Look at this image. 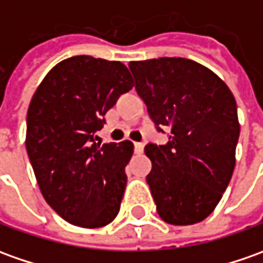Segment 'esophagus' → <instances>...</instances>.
I'll list each match as a JSON object with an SVG mask.
<instances>
[{
  "label": "esophagus",
  "instance_id": "1",
  "mask_svg": "<svg viewBox=\"0 0 263 263\" xmlns=\"http://www.w3.org/2000/svg\"><path fill=\"white\" fill-rule=\"evenodd\" d=\"M134 148H135V154H142V151H144V144H142V142H135V144H134Z\"/></svg>",
  "mask_w": 263,
  "mask_h": 263
}]
</instances>
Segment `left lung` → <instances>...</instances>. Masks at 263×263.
Here are the masks:
<instances>
[{
	"label": "left lung",
	"mask_w": 263,
	"mask_h": 263,
	"mask_svg": "<svg viewBox=\"0 0 263 263\" xmlns=\"http://www.w3.org/2000/svg\"><path fill=\"white\" fill-rule=\"evenodd\" d=\"M135 89L168 142L146 144L153 168L146 183L162 220H204L228 189L239 139L236 101L213 71L183 57L129 63Z\"/></svg>",
	"instance_id": "1"
}]
</instances>
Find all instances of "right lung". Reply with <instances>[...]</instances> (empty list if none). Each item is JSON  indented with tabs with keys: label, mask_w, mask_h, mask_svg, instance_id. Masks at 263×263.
<instances>
[{
	"label": "right lung",
	"mask_w": 263,
	"mask_h": 263,
	"mask_svg": "<svg viewBox=\"0 0 263 263\" xmlns=\"http://www.w3.org/2000/svg\"><path fill=\"white\" fill-rule=\"evenodd\" d=\"M132 86L121 62L74 56L46 74L30 102L26 148L40 192L74 226H106L121 209L134 144L101 146L95 139L106 112Z\"/></svg>",
	"instance_id": "1"
}]
</instances>
